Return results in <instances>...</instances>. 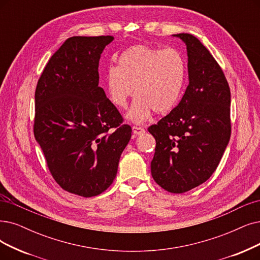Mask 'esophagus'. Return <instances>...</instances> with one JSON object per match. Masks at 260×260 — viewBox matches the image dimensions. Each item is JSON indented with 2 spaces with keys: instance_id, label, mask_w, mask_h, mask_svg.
Segmentation results:
<instances>
[{
  "instance_id": "1",
  "label": "esophagus",
  "mask_w": 260,
  "mask_h": 260,
  "mask_svg": "<svg viewBox=\"0 0 260 260\" xmlns=\"http://www.w3.org/2000/svg\"><path fill=\"white\" fill-rule=\"evenodd\" d=\"M132 131L133 133L136 134V136H141V134L145 133V129L142 127H137V126H133L132 127Z\"/></svg>"
}]
</instances>
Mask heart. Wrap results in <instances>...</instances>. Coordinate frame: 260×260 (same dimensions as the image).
<instances>
[{
    "label": "heart",
    "mask_w": 260,
    "mask_h": 260,
    "mask_svg": "<svg viewBox=\"0 0 260 260\" xmlns=\"http://www.w3.org/2000/svg\"><path fill=\"white\" fill-rule=\"evenodd\" d=\"M185 80V59L178 49L146 45L123 51L118 66H109L105 75L109 99L116 108H126L136 90L138 97L128 113L134 122L145 121L152 111H172L181 98Z\"/></svg>",
    "instance_id": "obj_1"
}]
</instances>
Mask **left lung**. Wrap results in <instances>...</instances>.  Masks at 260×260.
Returning a JSON list of instances; mask_svg holds the SVG:
<instances>
[{"instance_id": "8db88e82", "label": "left lung", "mask_w": 260, "mask_h": 260, "mask_svg": "<svg viewBox=\"0 0 260 260\" xmlns=\"http://www.w3.org/2000/svg\"><path fill=\"white\" fill-rule=\"evenodd\" d=\"M188 52L189 85L178 106L148 131L155 139L151 175L171 193L204 183L219 165L231 139V89L207 48L191 34H177Z\"/></svg>"}]
</instances>
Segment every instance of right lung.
<instances>
[{"label": "right lung", "instance_id": "right-lung-1", "mask_svg": "<svg viewBox=\"0 0 260 260\" xmlns=\"http://www.w3.org/2000/svg\"><path fill=\"white\" fill-rule=\"evenodd\" d=\"M113 36H74L51 56L35 91L34 136L52 177L83 197L116 177L131 127L99 84V59Z\"/></svg>", "mask_w": 260, "mask_h": 260}]
</instances>
